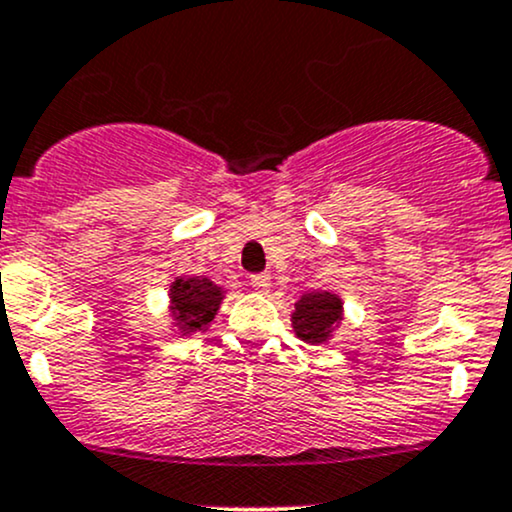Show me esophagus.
<instances>
[{
	"label": "esophagus",
	"mask_w": 512,
	"mask_h": 512,
	"mask_svg": "<svg viewBox=\"0 0 512 512\" xmlns=\"http://www.w3.org/2000/svg\"><path fill=\"white\" fill-rule=\"evenodd\" d=\"M269 284H272V277H269L267 272H260V274H252L250 277V286L255 291H267Z\"/></svg>",
	"instance_id": "obj_1"
}]
</instances>
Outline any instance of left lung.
Masks as SVG:
<instances>
[{"label":"left lung","mask_w":512,"mask_h":512,"mask_svg":"<svg viewBox=\"0 0 512 512\" xmlns=\"http://www.w3.org/2000/svg\"><path fill=\"white\" fill-rule=\"evenodd\" d=\"M340 299L328 291L306 294L296 303L294 328L303 342H323L340 320Z\"/></svg>","instance_id":"1"}]
</instances>
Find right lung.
<instances>
[{"mask_svg": "<svg viewBox=\"0 0 512 512\" xmlns=\"http://www.w3.org/2000/svg\"><path fill=\"white\" fill-rule=\"evenodd\" d=\"M221 299V286L211 284L209 279H177L172 284V313L184 333L209 325Z\"/></svg>", "mask_w": 512, "mask_h": 512, "instance_id": "obj_1", "label": "right lung"}]
</instances>
